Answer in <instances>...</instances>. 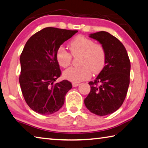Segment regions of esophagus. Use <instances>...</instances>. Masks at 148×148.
I'll return each instance as SVG.
<instances>
[{"label": "esophagus", "mask_w": 148, "mask_h": 148, "mask_svg": "<svg viewBox=\"0 0 148 148\" xmlns=\"http://www.w3.org/2000/svg\"><path fill=\"white\" fill-rule=\"evenodd\" d=\"M79 85V84L78 83H73L72 84L73 87H77V86H78Z\"/></svg>", "instance_id": "34e87169"}]
</instances>
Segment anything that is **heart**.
<instances>
[{"label": "heart", "mask_w": 148, "mask_h": 148, "mask_svg": "<svg viewBox=\"0 0 148 148\" xmlns=\"http://www.w3.org/2000/svg\"><path fill=\"white\" fill-rule=\"evenodd\" d=\"M71 54L80 55L79 66L71 67L64 72L65 79L73 83H79L90 78L92 72L98 74L106 64V53L102 45L83 35L75 37L69 43ZM61 46L58 48L56 58L60 66L66 67L71 64L72 56Z\"/></svg>", "instance_id": "b5f03b06"}]
</instances>
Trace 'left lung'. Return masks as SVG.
<instances>
[{"instance_id":"1","label":"left lung","mask_w":148,"mask_h":148,"mask_svg":"<svg viewBox=\"0 0 148 148\" xmlns=\"http://www.w3.org/2000/svg\"><path fill=\"white\" fill-rule=\"evenodd\" d=\"M105 48L106 65L94 81L89 82L90 92L84 99L86 108L103 116L117 111L124 101L130 83V62L121 41L106 31L92 33Z\"/></svg>"}]
</instances>
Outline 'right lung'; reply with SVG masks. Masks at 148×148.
<instances>
[{
    "label": "right lung",
    "mask_w": 148,
    "mask_h": 148,
    "mask_svg": "<svg viewBox=\"0 0 148 148\" xmlns=\"http://www.w3.org/2000/svg\"><path fill=\"white\" fill-rule=\"evenodd\" d=\"M78 31L46 27L27 41L19 61L21 92L31 110L42 115L56 112L72 88L67 80L54 83L61 75L56 54L58 48Z\"/></svg>",
    "instance_id": "obj_1"
}]
</instances>
